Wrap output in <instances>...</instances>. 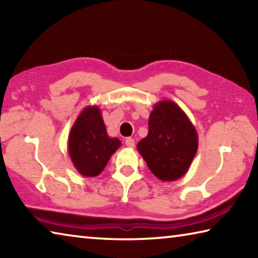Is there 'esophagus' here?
<instances>
[{
  "label": "esophagus",
  "instance_id": "esophagus-1",
  "mask_svg": "<svg viewBox=\"0 0 258 258\" xmlns=\"http://www.w3.org/2000/svg\"><path fill=\"white\" fill-rule=\"evenodd\" d=\"M125 145H126V147H128V148H134L135 142H134V140L132 138H127L125 140Z\"/></svg>",
  "mask_w": 258,
  "mask_h": 258
}]
</instances>
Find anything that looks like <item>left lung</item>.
Wrapping results in <instances>:
<instances>
[{"mask_svg": "<svg viewBox=\"0 0 258 258\" xmlns=\"http://www.w3.org/2000/svg\"><path fill=\"white\" fill-rule=\"evenodd\" d=\"M138 151L160 181H176L187 172L198 150V134L178 104L163 100L149 116V132Z\"/></svg>", "mask_w": 258, "mask_h": 258, "instance_id": "left-lung-1", "label": "left lung"}]
</instances>
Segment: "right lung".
I'll return each instance as SVG.
<instances>
[{
  "instance_id": "1",
  "label": "right lung",
  "mask_w": 258,
  "mask_h": 258,
  "mask_svg": "<svg viewBox=\"0 0 258 258\" xmlns=\"http://www.w3.org/2000/svg\"><path fill=\"white\" fill-rule=\"evenodd\" d=\"M120 145L118 139L107 134L99 107L89 106L83 109L69 132L68 154L81 175L95 177Z\"/></svg>"
}]
</instances>
